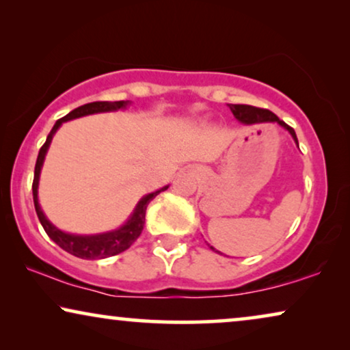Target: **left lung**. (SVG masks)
<instances>
[{
  "label": "left lung",
  "instance_id": "1",
  "mask_svg": "<svg viewBox=\"0 0 350 350\" xmlns=\"http://www.w3.org/2000/svg\"><path fill=\"white\" fill-rule=\"evenodd\" d=\"M229 109H231L236 119H239L242 124H260V122H277L279 126H282L285 131L290 132V135L293 137V140L296 145H298V138H296V133L293 129H291L288 124H285L284 121H280L279 118L275 116L274 113L269 111V109H262V108H256V107H250V105H229ZM212 250H215L213 247H210ZM217 252V250H215ZM219 253V252H218Z\"/></svg>",
  "mask_w": 350,
  "mask_h": 350
}]
</instances>
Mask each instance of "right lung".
<instances>
[{"instance_id":"right-lung-1","label":"right lung","mask_w":350,"mask_h":350,"mask_svg":"<svg viewBox=\"0 0 350 350\" xmlns=\"http://www.w3.org/2000/svg\"><path fill=\"white\" fill-rule=\"evenodd\" d=\"M129 103H131L129 100H119V102H92L73 109V111H70L66 116L60 118L59 121L54 124V127H52V131L46 138V143L41 146L40 154H38L36 165H35V178H33V186H31L33 202H35V210H36L38 218H40V221L42 224V228H44L47 236H49L57 245L64 248L65 252L71 253V255L83 258V260H102V258L114 256L118 255V253H122L124 250H127V248L137 241L138 236H140L143 231L148 204H150L157 194L169 188V186H164V188L157 189L154 193L143 196L140 202L137 204L135 210H133V213L129 217L126 224H122L121 228L114 229V231H109V232L95 234V236H76V234H68V232L60 231V229L55 228L54 224L46 218V215L42 213L40 202H38V185H40V174H41L42 162H44L46 152L49 150L52 137H54L57 129H59L62 124L66 121H71V119L88 116V114L124 109L127 108Z\"/></svg>"}]
</instances>
